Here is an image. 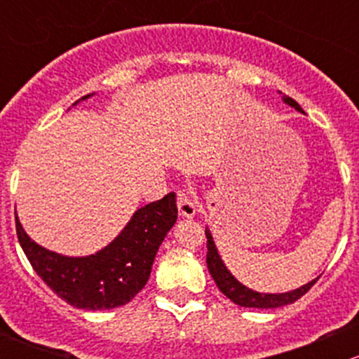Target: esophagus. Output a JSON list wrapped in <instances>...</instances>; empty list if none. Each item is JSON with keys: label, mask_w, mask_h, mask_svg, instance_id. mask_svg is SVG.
<instances>
[{"label": "esophagus", "mask_w": 359, "mask_h": 359, "mask_svg": "<svg viewBox=\"0 0 359 359\" xmlns=\"http://www.w3.org/2000/svg\"><path fill=\"white\" fill-rule=\"evenodd\" d=\"M177 206H179V213L182 217H187V219H191V217L196 215V203H194L193 196H191V193L187 189H179L177 191Z\"/></svg>", "instance_id": "obj_1"}]
</instances>
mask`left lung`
<instances>
[{"instance_id": "8db88e82", "label": "left lung", "mask_w": 359, "mask_h": 359, "mask_svg": "<svg viewBox=\"0 0 359 359\" xmlns=\"http://www.w3.org/2000/svg\"><path fill=\"white\" fill-rule=\"evenodd\" d=\"M285 102L288 106L295 107L297 111L302 112V107L292 99V97H283ZM206 234V248H208V253H206V266H208L210 274L212 278L215 280L217 287L219 290L227 297V299L233 300L234 304L238 306H243V307H260V309H273V307H281V306H287V304H293L295 300H299L304 293H307L311 290L316 280H313L311 283L304 285V287L297 288V290L287 292V293H259V292H253L250 288L241 285L233 274L227 271V267L224 266V262L220 260V255L217 253L215 243H213V238L210 234L208 229H205Z\"/></svg>"}]
</instances>
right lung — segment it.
Returning <instances> with one entry per match:
<instances>
[{
    "mask_svg": "<svg viewBox=\"0 0 359 359\" xmlns=\"http://www.w3.org/2000/svg\"><path fill=\"white\" fill-rule=\"evenodd\" d=\"M175 220V194L168 193L137 210L111 245L88 257H64L39 247L17 215L15 229L36 274L71 306L97 311L125 306L146 287L159 245Z\"/></svg>",
    "mask_w": 359,
    "mask_h": 359,
    "instance_id": "obj_1",
    "label": "right lung"
}]
</instances>
